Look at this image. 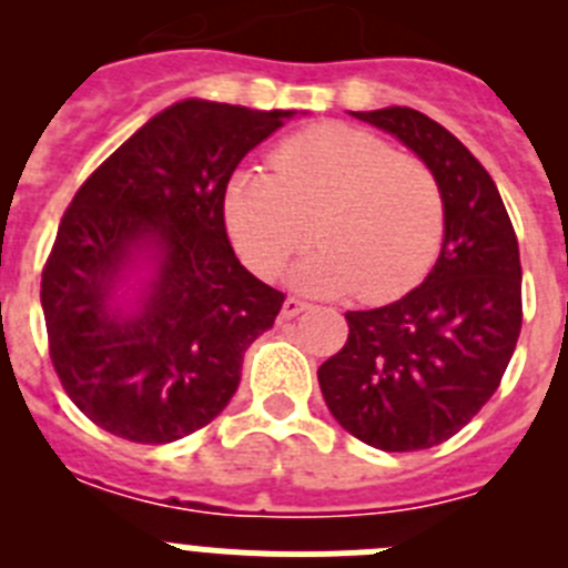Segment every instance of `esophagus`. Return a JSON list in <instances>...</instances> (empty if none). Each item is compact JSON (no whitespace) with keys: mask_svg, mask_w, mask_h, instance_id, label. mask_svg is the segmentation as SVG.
<instances>
[{"mask_svg":"<svg viewBox=\"0 0 568 568\" xmlns=\"http://www.w3.org/2000/svg\"><path fill=\"white\" fill-rule=\"evenodd\" d=\"M307 307H310L307 301L293 298V295H290V298L284 301V307H281V318H295V315H301Z\"/></svg>","mask_w":568,"mask_h":568,"instance_id":"34e87169","label":"esophagus"}]
</instances>
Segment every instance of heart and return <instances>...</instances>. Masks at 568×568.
<instances>
[{
    "label": "heart",
    "mask_w": 568,
    "mask_h": 568,
    "mask_svg": "<svg viewBox=\"0 0 568 568\" xmlns=\"http://www.w3.org/2000/svg\"><path fill=\"white\" fill-rule=\"evenodd\" d=\"M222 215L235 253L261 278L278 275L315 230L324 247L295 270V284L355 290L366 304L409 293L433 267L446 224L433 170L338 122L290 135L270 155V173L230 175Z\"/></svg>",
    "instance_id": "heart-1"
}]
</instances>
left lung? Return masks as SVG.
<instances>
[{"label": "left lung", "instance_id": "left-lung-1", "mask_svg": "<svg viewBox=\"0 0 568 568\" xmlns=\"http://www.w3.org/2000/svg\"><path fill=\"white\" fill-rule=\"evenodd\" d=\"M424 159L444 193V244L424 284L346 313L349 335L318 366L333 418L384 453H418L460 433L495 395L524 321L518 235L484 164L413 108L353 113Z\"/></svg>", "mask_w": 568, "mask_h": 568}]
</instances>
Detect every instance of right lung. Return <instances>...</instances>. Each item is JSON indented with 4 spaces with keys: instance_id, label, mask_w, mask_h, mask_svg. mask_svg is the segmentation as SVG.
<instances>
[{
    "instance_id": "1",
    "label": "right lung",
    "mask_w": 568,
    "mask_h": 568,
    "mask_svg": "<svg viewBox=\"0 0 568 568\" xmlns=\"http://www.w3.org/2000/svg\"><path fill=\"white\" fill-rule=\"evenodd\" d=\"M295 110L187 99L153 115L73 195L42 270L50 361L110 435L170 444L230 404L247 346L284 293L241 267L224 227L230 175ZM154 264L136 310L114 290Z\"/></svg>"
}]
</instances>
